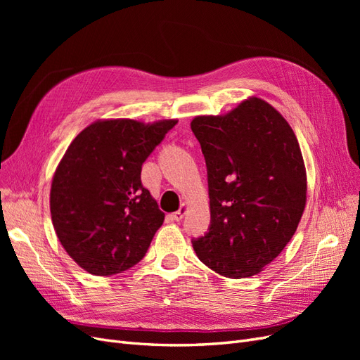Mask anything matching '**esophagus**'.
Segmentation results:
<instances>
[{
  "instance_id": "obj_1",
  "label": "esophagus",
  "mask_w": 360,
  "mask_h": 360,
  "mask_svg": "<svg viewBox=\"0 0 360 360\" xmlns=\"http://www.w3.org/2000/svg\"><path fill=\"white\" fill-rule=\"evenodd\" d=\"M186 212H188V204H181V207H180V210L179 212H176V213H172V219L174 221H181L183 217H184V214H186Z\"/></svg>"
}]
</instances>
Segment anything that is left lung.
I'll list each match as a JSON object with an SVG mask.
<instances>
[{"label":"left lung","mask_w":360,"mask_h":360,"mask_svg":"<svg viewBox=\"0 0 360 360\" xmlns=\"http://www.w3.org/2000/svg\"><path fill=\"white\" fill-rule=\"evenodd\" d=\"M210 198L209 233L193 238L202 263L226 278L263 270L287 246L307 204V169L292 129L249 97L225 115H198Z\"/></svg>","instance_id":"8db88e82"}]
</instances>
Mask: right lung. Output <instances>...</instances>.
<instances>
[{
    "instance_id": "right-lung-1",
    "label": "right lung",
    "mask_w": 360,
    "mask_h": 360,
    "mask_svg": "<svg viewBox=\"0 0 360 360\" xmlns=\"http://www.w3.org/2000/svg\"><path fill=\"white\" fill-rule=\"evenodd\" d=\"M177 120H97L76 136L51 186V216L73 261L110 276L144 258L165 219L141 183L143 163Z\"/></svg>"
}]
</instances>
